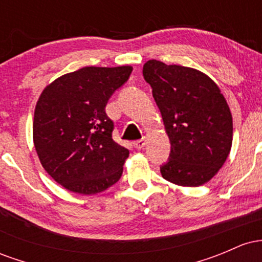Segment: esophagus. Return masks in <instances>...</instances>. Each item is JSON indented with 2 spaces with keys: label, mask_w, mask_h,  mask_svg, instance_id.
Here are the masks:
<instances>
[{
  "label": "esophagus",
  "mask_w": 262,
  "mask_h": 262,
  "mask_svg": "<svg viewBox=\"0 0 262 262\" xmlns=\"http://www.w3.org/2000/svg\"><path fill=\"white\" fill-rule=\"evenodd\" d=\"M145 144H146V138H143V139L134 141L133 145H134L135 149H141V148H144V146H145Z\"/></svg>",
  "instance_id": "34e87169"
}]
</instances>
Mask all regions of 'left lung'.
<instances>
[{
	"label": "left lung",
	"mask_w": 262,
	"mask_h": 262,
	"mask_svg": "<svg viewBox=\"0 0 262 262\" xmlns=\"http://www.w3.org/2000/svg\"><path fill=\"white\" fill-rule=\"evenodd\" d=\"M143 75L171 144L162 177L183 187L204 185L223 166L233 143V117L221 89L202 71L158 60L146 61Z\"/></svg>",
	"instance_id": "1"
}]
</instances>
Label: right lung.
I'll list each match as a JSON object with an SVG mask.
<instances>
[{
	"mask_svg": "<svg viewBox=\"0 0 262 262\" xmlns=\"http://www.w3.org/2000/svg\"><path fill=\"white\" fill-rule=\"evenodd\" d=\"M133 68L86 66L45 86L33 119L41 166L70 192L96 194L121 179L129 150L113 140L106 104Z\"/></svg>",
	"mask_w": 262,
	"mask_h": 262,
	"instance_id": "obj_1",
	"label": "right lung"
}]
</instances>
